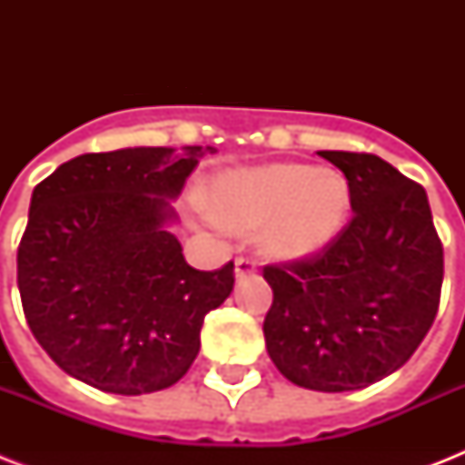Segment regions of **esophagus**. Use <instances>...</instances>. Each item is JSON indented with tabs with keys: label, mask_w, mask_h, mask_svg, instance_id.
Instances as JSON below:
<instances>
[{
	"label": "esophagus",
	"mask_w": 465,
	"mask_h": 465,
	"mask_svg": "<svg viewBox=\"0 0 465 465\" xmlns=\"http://www.w3.org/2000/svg\"><path fill=\"white\" fill-rule=\"evenodd\" d=\"M255 268H258V262L253 258H236V262H233V275L241 280V277L253 275Z\"/></svg>",
	"instance_id": "34e87169"
}]
</instances>
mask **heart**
I'll list each match as a JSON object with an SVG mask.
<instances>
[{"label": "heart", "mask_w": 465, "mask_h": 465, "mask_svg": "<svg viewBox=\"0 0 465 465\" xmlns=\"http://www.w3.org/2000/svg\"><path fill=\"white\" fill-rule=\"evenodd\" d=\"M352 207L340 171L309 163L239 168L212 183V212L229 229H262V251L277 261L321 253L345 229Z\"/></svg>", "instance_id": "obj_1"}]
</instances>
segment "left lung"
<instances>
[{
    "label": "left lung",
    "mask_w": 465,
    "mask_h": 465,
    "mask_svg": "<svg viewBox=\"0 0 465 465\" xmlns=\"http://www.w3.org/2000/svg\"><path fill=\"white\" fill-rule=\"evenodd\" d=\"M318 154L345 173L354 214L313 258L262 270L272 287L262 332L292 383L342 393L393 374L425 340L444 248L422 185L374 154Z\"/></svg>",
    "instance_id": "left-lung-1"
}]
</instances>
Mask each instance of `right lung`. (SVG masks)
<instances>
[{
	"label": "right lung",
	"instance_id": "1",
	"mask_svg": "<svg viewBox=\"0 0 465 465\" xmlns=\"http://www.w3.org/2000/svg\"><path fill=\"white\" fill-rule=\"evenodd\" d=\"M214 147L82 154L35 185L18 246L28 328L62 371L142 396L173 386L200 352L204 316L233 290V262L190 268L168 226L185 178Z\"/></svg>",
	"mask_w": 465,
	"mask_h": 465
}]
</instances>
